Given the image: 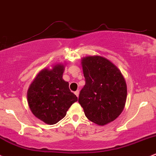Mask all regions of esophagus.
Returning a JSON list of instances; mask_svg holds the SVG:
<instances>
[{
    "label": "esophagus",
    "instance_id": "esophagus-1",
    "mask_svg": "<svg viewBox=\"0 0 156 156\" xmlns=\"http://www.w3.org/2000/svg\"><path fill=\"white\" fill-rule=\"evenodd\" d=\"M74 93H75V95H76L77 97H78V95H79V91H78V90H77V91H75V92H74Z\"/></svg>",
    "mask_w": 156,
    "mask_h": 156
}]
</instances>
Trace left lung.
Here are the masks:
<instances>
[{
    "label": "left lung",
    "mask_w": 156,
    "mask_h": 156,
    "mask_svg": "<svg viewBox=\"0 0 156 156\" xmlns=\"http://www.w3.org/2000/svg\"><path fill=\"white\" fill-rule=\"evenodd\" d=\"M85 85L78 102L89 120L104 126L117 119L126 100V84L119 68L101 56H88L81 61Z\"/></svg>",
    "instance_id": "1"
}]
</instances>
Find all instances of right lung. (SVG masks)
<instances>
[{"label":"right lung","instance_id":"add662e5","mask_svg":"<svg viewBox=\"0 0 156 156\" xmlns=\"http://www.w3.org/2000/svg\"><path fill=\"white\" fill-rule=\"evenodd\" d=\"M64 66L56 64L44 69L34 79L27 91V101L32 114L52 125L64 119L78 98L70 91L69 83L62 78Z\"/></svg>","mask_w":156,"mask_h":156}]
</instances>
